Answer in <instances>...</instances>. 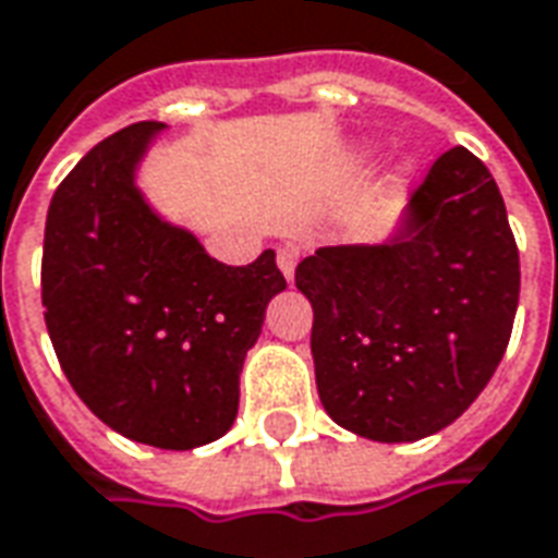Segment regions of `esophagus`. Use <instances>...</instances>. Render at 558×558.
Segmentation results:
<instances>
[{
  "label": "esophagus",
  "mask_w": 558,
  "mask_h": 558,
  "mask_svg": "<svg viewBox=\"0 0 558 558\" xmlns=\"http://www.w3.org/2000/svg\"><path fill=\"white\" fill-rule=\"evenodd\" d=\"M298 257H301V252H298L294 245H282V248L276 252V264H279V270H282V276H286L288 282L294 279V267H298Z\"/></svg>",
  "instance_id": "34e87169"
}]
</instances>
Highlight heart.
Instances as JSON below:
<instances>
[{"label":"heart","mask_w":558,"mask_h":558,"mask_svg":"<svg viewBox=\"0 0 558 558\" xmlns=\"http://www.w3.org/2000/svg\"><path fill=\"white\" fill-rule=\"evenodd\" d=\"M407 172H410V163H398V167H395V179H403Z\"/></svg>","instance_id":"1"}]
</instances>
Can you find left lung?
<instances>
[{
  "mask_svg": "<svg viewBox=\"0 0 558 558\" xmlns=\"http://www.w3.org/2000/svg\"><path fill=\"white\" fill-rule=\"evenodd\" d=\"M294 282L313 303L328 416L367 440L413 444L462 416L505 359L520 252L492 172L456 145L389 240L318 248Z\"/></svg>",
  "mask_w": 558,
  "mask_h": 558,
  "instance_id": "8db88e82",
  "label": "left lung"
}]
</instances>
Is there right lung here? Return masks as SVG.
<instances>
[{
  "instance_id": "right-lung-1",
  "label": "right lung",
  "mask_w": 558,
  "mask_h": 558,
  "mask_svg": "<svg viewBox=\"0 0 558 558\" xmlns=\"http://www.w3.org/2000/svg\"><path fill=\"white\" fill-rule=\"evenodd\" d=\"M167 124L118 130L53 191L41 306L53 352L81 401L111 432L194 449L230 432L240 374L286 276L267 248L248 267L206 255L136 184Z\"/></svg>"
}]
</instances>
